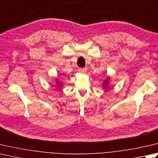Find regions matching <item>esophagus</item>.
<instances>
[{"label":"esophagus","mask_w":158,"mask_h":158,"mask_svg":"<svg viewBox=\"0 0 158 158\" xmlns=\"http://www.w3.org/2000/svg\"><path fill=\"white\" fill-rule=\"evenodd\" d=\"M79 73H81V74H85L86 72V69H79L78 70Z\"/></svg>","instance_id":"obj_1"}]
</instances>
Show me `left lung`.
<instances>
[{
  "label": "left lung",
  "instance_id": "left-lung-1",
  "mask_svg": "<svg viewBox=\"0 0 158 158\" xmlns=\"http://www.w3.org/2000/svg\"><path fill=\"white\" fill-rule=\"evenodd\" d=\"M110 77L107 76L106 79L105 80L103 83V87L105 89H107L108 88V86L110 85Z\"/></svg>",
  "mask_w": 158,
  "mask_h": 158
}]
</instances>
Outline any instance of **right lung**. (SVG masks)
I'll use <instances>...</instances> for the list:
<instances>
[{
  "label": "right lung",
  "mask_w": 158,
  "mask_h": 158,
  "mask_svg": "<svg viewBox=\"0 0 158 158\" xmlns=\"http://www.w3.org/2000/svg\"><path fill=\"white\" fill-rule=\"evenodd\" d=\"M55 81H56V83H55V87L59 88V89L61 88V87L63 86V83L60 81V79H59L58 78H56V79H55Z\"/></svg>",
  "instance_id": "right-lung-1"
}]
</instances>
